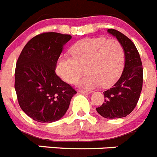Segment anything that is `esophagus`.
<instances>
[{"instance_id":"1","label":"esophagus","mask_w":157,"mask_h":157,"mask_svg":"<svg viewBox=\"0 0 157 157\" xmlns=\"http://www.w3.org/2000/svg\"><path fill=\"white\" fill-rule=\"evenodd\" d=\"M78 92L82 93V94H90L91 91H88V90H82V89H79L78 90Z\"/></svg>"}]
</instances>
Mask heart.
Wrapping results in <instances>:
<instances>
[{
	"label": "heart",
	"instance_id": "obj_1",
	"mask_svg": "<svg viewBox=\"0 0 157 157\" xmlns=\"http://www.w3.org/2000/svg\"><path fill=\"white\" fill-rule=\"evenodd\" d=\"M70 52L72 57L58 59L56 72L65 82L73 84L85 67L87 75L78 81V85L88 89L101 85L110 87L119 78L124 66V49L115 39H83L72 46Z\"/></svg>",
	"mask_w": 157,
	"mask_h": 157
}]
</instances>
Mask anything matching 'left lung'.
<instances>
[{
	"instance_id": "1",
	"label": "left lung",
	"mask_w": 157,
	"mask_h": 157,
	"mask_svg": "<svg viewBox=\"0 0 157 157\" xmlns=\"http://www.w3.org/2000/svg\"><path fill=\"white\" fill-rule=\"evenodd\" d=\"M108 32L123 46L125 65L119 80L103 92L105 102L96 110L105 118H121L131 114L140 98L144 79L142 62L134 43L128 36L114 29H108Z\"/></svg>"
}]
</instances>
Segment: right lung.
Masks as SVG:
<instances>
[{
	"mask_svg": "<svg viewBox=\"0 0 157 157\" xmlns=\"http://www.w3.org/2000/svg\"><path fill=\"white\" fill-rule=\"evenodd\" d=\"M69 34L43 33L26 44L17 62L14 88L21 109L36 121L51 123L64 116L77 91L56 74V64Z\"/></svg>",
	"mask_w": 157,
	"mask_h": 157,
	"instance_id": "right-lung-1",
	"label": "right lung"
}]
</instances>
